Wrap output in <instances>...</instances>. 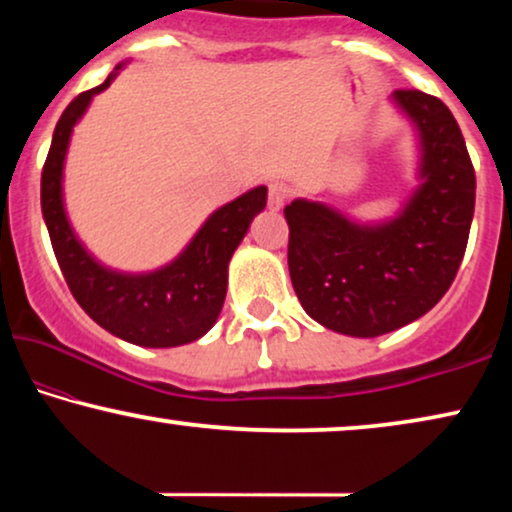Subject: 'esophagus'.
Here are the masks:
<instances>
[{"label":"esophagus","mask_w":512,"mask_h":512,"mask_svg":"<svg viewBox=\"0 0 512 512\" xmlns=\"http://www.w3.org/2000/svg\"><path fill=\"white\" fill-rule=\"evenodd\" d=\"M289 198H291V186L284 184V181H272L268 186V205L272 209H279Z\"/></svg>","instance_id":"34e87169"}]
</instances>
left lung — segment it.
Returning <instances> with one entry per match:
<instances>
[{
    "instance_id": "1",
    "label": "left lung",
    "mask_w": 512,
    "mask_h": 512,
    "mask_svg": "<svg viewBox=\"0 0 512 512\" xmlns=\"http://www.w3.org/2000/svg\"><path fill=\"white\" fill-rule=\"evenodd\" d=\"M394 102L422 142V184L396 219L359 226L321 202L284 207L300 305L354 338L396 331L429 312L457 277L473 221L475 170L452 111L422 90H396Z\"/></svg>"
}]
</instances>
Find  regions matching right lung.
Instances as JSON below:
<instances>
[{"label": "right lung", "mask_w": 512, "mask_h": 512, "mask_svg": "<svg viewBox=\"0 0 512 512\" xmlns=\"http://www.w3.org/2000/svg\"><path fill=\"white\" fill-rule=\"evenodd\" d=\"M76 95L55 125L41 172V212L65 282L95 324L142 347H179L205 335L219 317L228 289V261L265 207L268 188L258 186L209 216L191 244L170 265L146 275H123L95 261L76 240L62 205V167L69 137L93 95L114 81Z\"/></svg>", "instance_id": "obj_1"}]
</instances>
